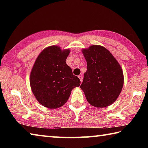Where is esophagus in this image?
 Returning <instances> with one entry per match:
<instances>
[{
  "label": "esophagus",
  "instance_id": "34e87169",
  "mask_svg": "<svg viewBox=\"0 0 148 148\" xmlns=\"http://www.w3.org/2000/svg\"><path fill=\"white\" fill-rule=\"evenodd\" d=\"M78 77L79 78V79H80V81H81V82H82V81H83V76L80 75V76H78Z\"/></svg>",
  "mask_w": 148,
  "mask_h": 148
}]
</instances>
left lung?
<instances>
[{
  "mask_svg": "<svg viewBox=\"0 0 148 148\" xmlns=\"http://www.w3.org/2000/svg\"><path fill=\"white\" fill-rule=\"evenodd\" d=\"M87 71L80 88L89 103L97 108L108 106L116 101L123 86L121 66L106 48L92 45L82 49Z\"/></svg>",
  "mask_w": 148,
  "mask_h": 148,
  "instance_id": "1",
  "label": "left lung"
}]
</instances>
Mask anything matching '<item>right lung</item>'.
Wrapping results in <instances>:
<instances>
[{
    "label": "right lung",
    "mask_w": 148,
    "mask_h": 148,
    "mask_svg": "<svg viewBox=\"0 0 148 148\" xmlns=\"http://www.w3.org/2000/svg\"><path fill=\"white\" fill-rule=\"evenodd\" d=\"M70 51L57 46L47 47L39 54L32 69L31 90L39 103L47 108L63 106L72 89L80 85L79 79L66 63Z\"/></svg>",
    "instance_id": "1"
}]
</instances>
